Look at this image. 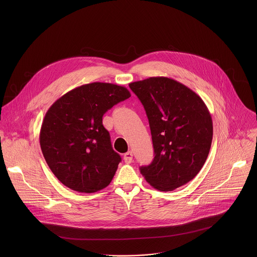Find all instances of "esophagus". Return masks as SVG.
<instances>
[{
	"instance_id": "esophagus-1",
	"label": "esophagus",
	"mask_w": 257,
	"mask_h": 257,
	"mask_svg": "<svg viewBox=\"0 0 257 257\" xmlns=\"http://www.w3.org/2000/svg\"><path fill=\"white\" fill-rule=\"evenodd\" d=\"M123 160H124V162L127 163V164L132 163V161H133V152H132V151H128V152L124 153V155H123Z\"/></svg>"
}]
</instances>
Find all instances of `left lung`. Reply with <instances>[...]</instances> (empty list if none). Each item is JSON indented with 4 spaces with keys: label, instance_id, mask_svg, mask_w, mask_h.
<instances>
[{
    "label": "left lung",
    "instance_id": "1",
    "mask_svg": "<svg viewBox=\"0 0 257 257\" xmlns=\"http://www.w3.org/2000/svg\"><path fill=\"white\" fill-rule=\"evenodd\" d=\"M145 107L154 159L141 167L153 188L168 192L200 172L210 152L213 120L204 101L182 83L167 77H149L130 84Z\"/></svg>",
    "mask_w": 257,
    "mask_h": 257
}]
</instances>
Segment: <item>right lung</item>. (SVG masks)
Masks as SVG:
<instances>
[{"instance_id":"right-lung-1","label":"right lung","mask_w":257,"mask_h":257,"mask_svg":"<svg viewBox=\"0 0 257 257\" xmlns=\"http://www.w3.org/2000/svg\"><path fill=\"white\" fill-rule=\"evenodd\" d=\"M130 97L125 87L94 82L67 92L46 111L39 144L61 183L81 193H95L110 183L121 158L111 147L103 115Z\"/></svg>"}]
</instances>
